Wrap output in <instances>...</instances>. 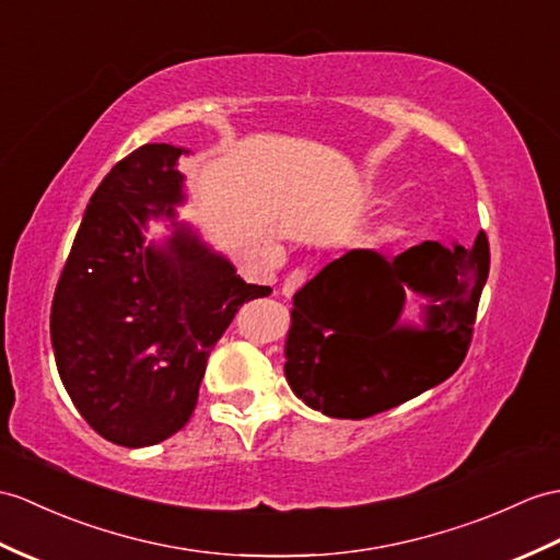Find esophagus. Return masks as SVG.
<instances>
[{
  "instance_id": "esophagus-1",
  "label": "esophagus",
  "mask_w": 560,
  "mask_h": 560,
  "mask_svg": "<svg viewBox=\"0 0 560 560\" xmlns=\"http://www.w3.org/2000/svg\"><path fill=\"white\" fill-rule=\"evenodd\" d=\"M307 281V269L305 267H298V269H293L289 277L283 279V283H281V295H285V298H291L298 289H301V285Z\"/></svg>"
}]
</instances>
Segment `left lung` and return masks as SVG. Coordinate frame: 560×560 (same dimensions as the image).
I'll return each instance as SVG.
<instances>
[{
  "mask_svg": "<svg viewBox=\"0 0 560 560\" xmlns=\"http://www.w3.org/2000/svg\"><path fill=\"white\" fill-rule=\"evenodd\" d=\"M489 277V241H424L392 262L350 250L293 295L285 380L312 410L362 420L424 394L460 368ZM424 296V328L400 325L405 298Z\"/></svg>",
  "mask_w": 560,
  "mask_h": 560,
  "instance_id": "left-lung-1",
  "label": "left lung"
}]
</instances>
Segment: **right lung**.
I'll use <instances>...</instances> for the list:
<instances>
[{
	"mask_svg": "<svg viewBox=\"0 0 560 560\" xmlns=\"http://www.w3.org/2000/svg\"><path fill=\"white\" fill-rule=\"evenodd\" d=\"M180 154L152 142L102 178L51 301L63 388L100 436L126 448L160 444L190 420L210 350L243 303L271 293L176 219ZM150 218L168 220L173 236L148 242Z\"/></svg>",
	"mask_w": 560,
	"mask_h": 560,
	"instance_id": "right-lung-1",
	"label": "right lung"
}]
</instances>
